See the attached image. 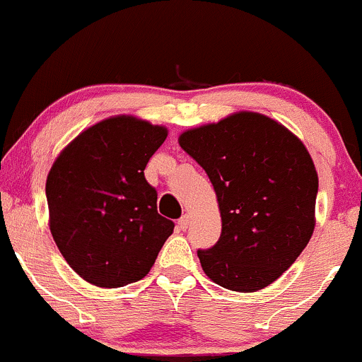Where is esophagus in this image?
<instances>
[{"instance_id":"esophagus-1","label":"esophagus","mask_w":362,"mask_h":362,"mask_svg":"<svg viewBox=\"0 0 362 362\" xmlns=\"http://www.w3.org/2000/svg\"><path fill=\"white\" fill-rule=\"evenodd\" d=\"M188 226H189V218L188 216H182L180 221H177V228L185 232V230H188Z\"/></svg>"}]
</instances>
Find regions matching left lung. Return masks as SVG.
Listing matches in <instances>:
<instances>
[{
	"mask_svg": "<svg viewBox=\"0 0 362 362\" xmlns=\"http://www.w3.org/2000/svg\"><path fill=\"white\" fill-rule=\"evenodd\" d=\"M180 146L207 173L221 212V237L199 249L212 282L255 293L296 262L315 228L319 177L305 144L279 122L238 111L189 129Z\"/></svg>",
	"mask_w": 362,
	"mask_h": 362,
	"instance_id": "left-lung-1",
	"label": "left lung"
}]
</instances>
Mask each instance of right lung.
I'll return each instance as SVG.
<instances>
[{"label":"right lung","instance_id":"obj_1","mask_svg":"<svg viewBox=\"0 0 362 362\" xmlns=\"http://www.w3.org/2000/svg\"><path fill=\"white\" fill-rule=\"evenodd\" d=\"M165 137V127L118 115L88 127L55 158L47 177L50 232L90 284L122 288L143 279L173 233L144 177Z\"/></svg>","mask_w":362,"mask_h":362}]
</instances>
